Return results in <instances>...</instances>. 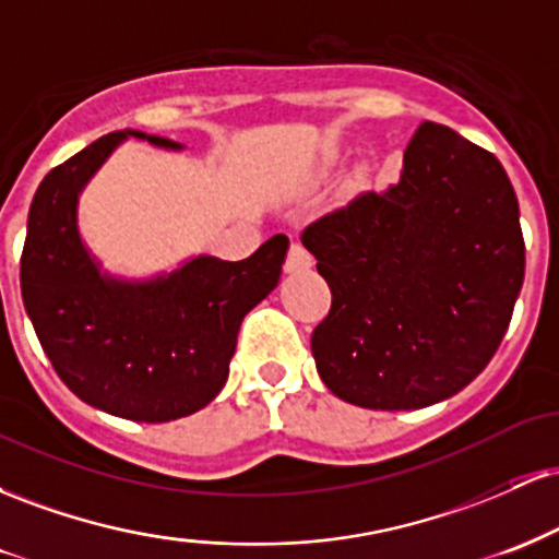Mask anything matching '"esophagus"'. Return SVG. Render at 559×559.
Wrapping results in <instances>:
<instances>
[{"label": "esophagus", "instance_id": "obj_1", "mask_svg": "<svg viewBox=\"0 0 559 559\" xmlns=\"http://www.w3.org/2000/svg\"><path fill=\"white\" fill-rule=\"evenodd\" d=\"M312 265V254L307 252L305 247H301L299 241H294L292 247H288V258H286V273H299V271H307V267Z\"/></svg>", "mask_w": 559, "mask_h": 559}]
</instances>
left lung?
I'll list each match as a JSON object with an SVG mask.
<instances>
[{
	"mask_svg": "<svg viewBox=\"0 0 559 559\" xmlns=\"http://www.w3.org/2000/svg\"><path fill=\"white\" fill-rule=\"evenodd\" d=\"M331 288L312 331L318 373L338 400L418 409L489 365L523 286L525 243L510 178L491 152L420 123L400 183L301 230Z\"/></svg>",
	"mask_w": 559,
	"mask_h": 559,
	"instance_id": "1",
	"label": "left lung"
}]
</instances>
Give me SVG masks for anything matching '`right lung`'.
<instances>
[{"label":"right lung","instance_id":"1","mask_svg":"<svg viewBox=\"0 0 559 559\" xmlns=\"http://www.w3.org/2000/svg\"><path fill=\"white\" fill-rule=\"evenodd\" d=\"M128 136L181 150L115 131L49 170L28 210L21 292L41 349L75 396L118 418L165 423L223 389L241 320L278 286L288 239L273 236L241 262L202 254L150 281L105 275L81 241L79 194Z\"/></svg>","mask_w":559,"mask_h":559}]
</instances>
